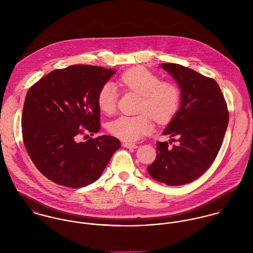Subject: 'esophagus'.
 I'll list each match as a JSON object with an SVG mask.
<instances>
[{
    "label": "esophagus",
    "mask_w": 253,
    "mask_h": 253,
    "mask_svg": "<svg viewBox=\"0 0 253 253\" xmlns=\"http://www.w3.org/2000/svg\"><path fill=\"white\" fill-rule=\"evenodd\" d=\"M123 146L125 148H137V145L133 144V143H128V142H124Z\"/></svg>",
    "instance_id": "1"
}]
</instances>
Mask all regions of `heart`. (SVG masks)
<instances>
[{
	"instance_id": "b5f03b06",
	"label": "heart",
	"mask_w": 253,
	"mask_h": 253,
	"mask_svg": "<svg viewBox=\"0 0 253 253\" xmlns=\"http://www.w3.org/2000/svg\"><path fill=\"white\" fill-rule=\"evenodd\" d=\"M119 84L127 90L141 95L136 116H121L110 122L109 132L124 141H137L154 129L152 118L169 123L177 113L181 102L179 87L170 82H162L156 74L143 67H134L119 78ZM117 88L112 83L104 84L97 93V105L105 114L114 113L117 106Z\"/></svg>"
}]
</instances>
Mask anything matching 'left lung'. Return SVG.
Wrapping results in <instances>:
<instances>
[{
    "label": "left lung",
    "mask_w": 253,
    "mask_h": 253,
    "mask_svg": "<svg viewBox=\"0 0 253 253\" xmlns=\"http://www.w3.org/2000/svg\"><path fill=\"white\" fill-rule=\"evenodd\" d=\"M161 67L175 80L181 90L180 108L163 134L179 138L172 147L157 142L156 160L147 169L153 179L178 186L199 178L214 162L229 113L213 79L179 64L163 63Z\"/></svg>",
    "instance_id": "1"
}]
</instances>
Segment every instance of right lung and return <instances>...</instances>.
Listing matches in <instances>:
<instances>
[{"instance_id": "1", "label": "right lung", "mask_w": 253, "mask_h": 253, "mask_svg": "<svg viewBox=\"0 0 253 253\" xmlns=\"http://www.w3.org/2000/svg\"><path fill=\"white\" fill-rule=\"evenodd\" d=\"M115 73L72 65L48 73L28 90L21 119L23 141L47 179L70 188L87 186L101 176L121 147L118 138L109 135L79 141L84 131H99L97 93Z\"/></svg>"}]
</instances>
